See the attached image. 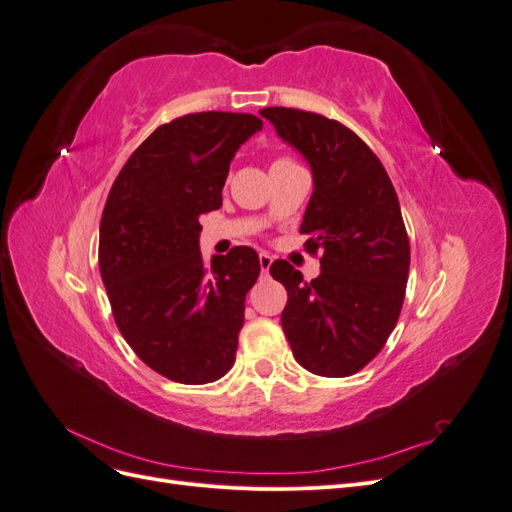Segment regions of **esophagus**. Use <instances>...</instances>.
<instances>
[{
	"instance_id": "esophagus-1",
	"label": "esophagus",
	"mask_w": 512,
	"mask_h": 512,
	"mask_svg": "<svg viewBox=\"0 0 512 512\" xmlns=\"http://www.w3.org/2000/svg\"><path fill=\"white\" fill-rule=\"evenodd\" d=\"M258 260H260L262 273H269V269H271V265H273V256L267 254V252H260V254H258Z\"/></svg>"
}]
</instances>
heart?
<instances>
[{
    "mask_svg": "<svg viewBox=\"0 0 512 512\" xmlns=\"http://www.w3.org/2000/svg\"><path fill=\"white\" fill-rule=\"evenodd\" d=\"M286 160H288V158H280V160H275V162H286Z\"/></svg>",
    "mask_w": 512,
    "mask_h": 512,
    "instance_id": "1",
    "label": "heart"
}]
</instances>
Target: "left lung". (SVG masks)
Masks as SVG:
<instances>
[{
	"mask_svg": "<svg viewBox=\"0 0 512 512\" xmlns=\"http://www.w3.org/2000/svg\"><path fill=\"white\" fill-rule=\"evenodd\" d=\"M260 115L312 168L301 232L307 252L322 250L320 275L303 282L286 260L271 265L288 303L282 327L307 371L346 378L363 369L393 333L406 297L410 241L382 162L344 123L299 108Z\"/></svg>",
	"mask_w": 512,
	"mask_h": 512,
	"instance_id": "1",
	"label": "left lung"
}]
</instances>
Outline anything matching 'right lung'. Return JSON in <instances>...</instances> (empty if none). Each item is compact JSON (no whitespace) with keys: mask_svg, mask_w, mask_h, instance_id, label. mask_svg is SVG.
Masks as SVG:
<instances>
[{"mask_svg":"<svg viewBox=\"0 0 512 512\" xmlns=\"http://www.w3.org/2000/svg\"><path fill=\"white\" fill-rule=\"evenodd\" d=\"M262 128L247 113H192L147 136L123 164L100 222V275L123 339L181 384L220 380L235 363L258 254L237 245L205 265L200 215L222 207L237 149Z\"/></svg>","mask_w":512,"mask_h":512,"instance_id":"obj_1","label":"right lung"}]
</instances>
